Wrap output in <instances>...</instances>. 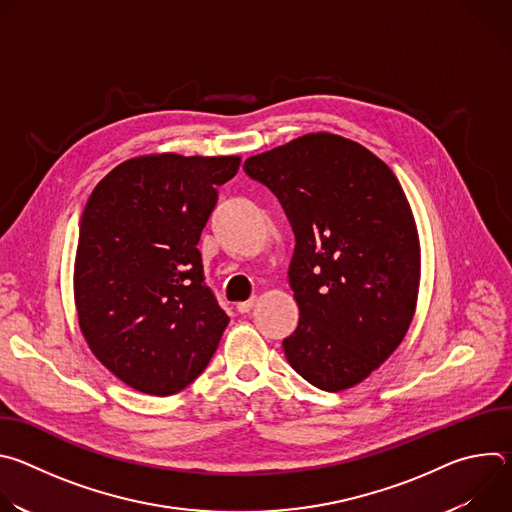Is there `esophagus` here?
Listing matches in <instances>:
<instances>
[{
	"mask_svg": "<svg viewBox=\"0 0 512 512\" xmlns=\"http://www.w3.org/2000/svg\"><path fill=\"white\" fill-rule=\"evenodd\" d=\"M255 306V300H247V302H239L237 304V312L239 314H249L251 312V308Z\"/></svg>",
	"mask_w": 512,
	"mask_h": 512,
	"instance_id": "1",
	"label": "esophagus"
}]
</instances>
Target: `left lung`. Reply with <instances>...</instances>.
I'll list each match as a JSON object with an SVG mask.
<instances>
[{
	"label": "left lung",
	"instance_id": "left-lung-1",
	"mask_svg": "<svg viewBox=\"0 0 512 512\" xmlns=\"http://www.w3.org/2000/svg\"><path fill=\"white\" fill-rule=\"evenodd\" d=\"M243 168L296 235L287 275L300 324L283 340L287 362L328 393L358 385L401 344L417 304L419 235L397 176L334 133L291 139Z\"/></svg>",
	"mask_w": 512,
	"mask_h": 512
}]
</instances>
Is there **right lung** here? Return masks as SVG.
Masks as SVG:
<instances>
[{"label":"right lung","mask_w":512,"mask_h":512,"mask_svg":"<svg viewBox=\"0 0 512 512\" xmlns=\"http://www.w3.org/2000/svg\"><path fill=\"white\" fill-rule=\"evenodd\" d=\"M239 166V156H139L89 196L75 259L79 326L103 367L139 393L188 387L229 324L196 245L216 186Z\"/></svg>","instance_id":"1"}]
</instances>
